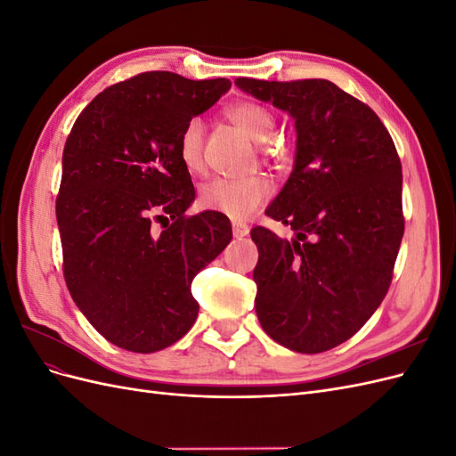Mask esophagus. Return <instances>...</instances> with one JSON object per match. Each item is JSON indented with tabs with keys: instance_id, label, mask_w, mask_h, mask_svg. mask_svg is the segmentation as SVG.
Wrapping results in <instances>:
<instances>
[{
	"instance_id": "1",
	"label": "esophagus",
	"mask_w": 456,
	"mask_h": 456,
	"mask_svg": "<svg viewBox=\"0 0 456 456\" xmlns=\"http://www.w3.org/2000/svg\"><path fill=\"white\" fill-rule=\"evenodd\" d=\"M232 232L236 238H245L247 233H249V226L245 223H232Z\"/></svg>"
}]
</instances>
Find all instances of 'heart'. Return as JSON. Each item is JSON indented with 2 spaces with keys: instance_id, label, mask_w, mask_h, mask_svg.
I'll use <instances>...</instances> for the list:
<instances>
[{
  "instance_id": "b5f03b06",
  "label": "heart",
  "mask_w": 456,
  "mask_h": 456,
  "mask_svg": "<svg viewBox=\"0 0 456 456\" xmlns=\"http://www.w3.org/2000/svg\"><path fill=\"white\" fill-rule=\"evenodd\" d=\"M226 118L256 142H266L275 131V118L266 106L243 101L226 110ZM203 141L205 126L200 118H191L178 136V158L190 173L203 171ZM266 156H275L278 150L265 146ZM273 194V183L266 175H251L241 178H213L200 188V207L205 211L226 215L230 218H249L260 205Z\"/></svg>"
}]
</instances>
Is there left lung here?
Segmentation results:
<instances>
[{
    "label": "left lung",
    "mask_w": 456,
    "mask_h": 456,
    "mask_svg": "<svg viewBox=\"0 0 456 456\" xmlns=\"http://www.w3.org/2000/svg\"><path fill=\"white\" fill-rule=\"evenodd\" d=\"M236 86L285 110L297 127L293 173L266 209L297 236L251 230L258 322L289 350L327 352L388 293L405 230L402 161L380 118L327 79Z\"/></svg>",
    "instance_id": "1"
}]
</instances>
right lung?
Returning <instances> with one entry per match:
<instances>
[{"label": "right lung", "mask_w": 456, "mask_h": 456, "mask_svg": "<svg viewBox=\"0 0 456 456\" xmlns=\"http://www.w3.org/2000/svg\"><path fill=\"white\" fill-rule=\"evenodd\" d=\"M232 86L144 72L106 87L68 134L57 223L62 272L76 306L116 346L151 354L194 325V275L223 253L220 213L188 216L196 198L178 158L186 123ZM168 223L161 232L151 220Z\"/></svg>", "instance_id": "obj_1"}]
</instances>
